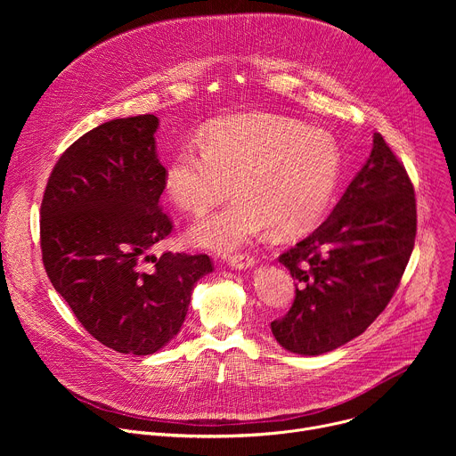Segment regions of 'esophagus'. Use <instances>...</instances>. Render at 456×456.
Listing matches in <instances>:
<instances>
[{
	"instance_id": "obj_1",
	"label": "esophagus",
	"mask_w": 456,
	"mask_h": 456,
	"mask_svg": "<svg viewBox=\"0 0 456 456\" xmlns=\"http://www.w3.org/2000/svg\"><path fill=\"white\" fill-rule=\"evenodd\" d=\"M227 262H229V265L231 267H234V269H248V267H252L254 265V256L252 254H248V252H245V254H231L229 257H227Z\"/></svg>"
}]
</instances>
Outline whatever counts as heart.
I'll use <instances>...</instances> for the list:
<instances>
[{
    "label": "heart",
    "mask_w": 456,
    "mask_h": 456,
    "mask_svg": "<svg viewBox=\"0 0 456 456\" xmlns=\"http://www.w3.org/2000/svg\"><path fill=\"white\" fill-rule=\"evenodd\" d=\"M341 173L336 141L319 129L269 113L211 122L187 142L164 176L167 197L191 215L224 209L192 224L187 240L231 252L264 229L280 238L310 231L327 211Z\"/></svg>",
    "instance_id": "heart-1"
}]
</instances>
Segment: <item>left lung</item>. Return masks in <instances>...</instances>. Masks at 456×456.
<instances>
[{
	"mask_svg": "<svg viewBox=\"0 0 456 456\" xmlns=\"http://www.w3.org/2000/svg\"><path fill=\"white\" fill-rule=\"evenodd\" d=\"M417 234L413 183L380 134L330 216L280 256L296 280L271 322L289 352L319 355L361 336L394 297Z\"/></svg>",
	"mask_w": 456,
	"mask_h": 456,
	"instance_id": "8db88e82",
	"label": "left lung"
}]
</instances>
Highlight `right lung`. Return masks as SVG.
Returning a JSON list of instances; mask_svg holds the SVG:
<instances>
[{
    "label": "right lung",
    "instance_id": "1",
    "mask_svg": "<svg viewBox=\"0 0 456 456\" xmlns=\"http://www.w3.org/2000/svg\"><path fill=\"white\" fill-rule=\"evenodd\" d=\"M157 127L155 115H139L90 129L59 157L41 202L53 289L90 336L134 355L155 354L180 332L194 283L215 269L208 254H151L173 231L159 206L166 167Z\"/></svg>",
    "mask_w": 456,
    "mask_h": 456
}]
</instances>
